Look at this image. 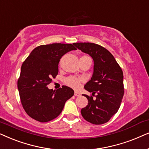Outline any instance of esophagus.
I'll return each instance as SVG.
<instances>
[{
	"label": "esophagus",
	"mask_w": 149,
	"mask_h": 149,
	"mask_svg": "<svg viewBox=\"0 0 149 149\" xmlns=\"http://www.w3.org/2000/svg\"><path fill=\"white\" fill-rule=\"evenodd\" d=\"M74 95H75V96H76V97H80V95H81V94L79 92H76V91H75Z\"/></svg>",
	"instance_id": "esophagus-1"
}]
</instances>
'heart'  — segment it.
Returning a JSON list of instances; mask_svg holds the SVG:
<instances>
[{"mask_svg":"<svg viewBox=\"0 0 149 149\" xmlns=\"http://www.w3.org/2000/svg\"><path fill=\"white\" fill-rule=\"evenodd\" d=\"M82 80V78H77V77L75 76H70L66 78V80H65V84L68 85L69 86L71 87V88L78 89L80 87Z\"/></svg>","mask_w":149,"mask_h":149,"instance_id":"b5f03b06","label":"heart"}]
</instances>
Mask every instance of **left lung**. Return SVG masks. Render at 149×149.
Listing matches in <instances>:
<instances>
[{
    "label": "left lung",
    "mask_w": 149,
    "mask_h": 149,
    "mask_svg": "<svg viewBox=\"0 0 149 149\" xmlns=\"http://www.w3.org/2000/svg\"><path fill=\"white\" fill-rule=\"evenodd\" d=\"M73 45L92 57L94 66L91 80L84 88L95 98L84 95L88 105L81 110L83 118L95 125L106 123L118 112L124 95L123 73L108 49L93 43Z\"/></svg>",
    "instance_id": "1"
}]
</instances>
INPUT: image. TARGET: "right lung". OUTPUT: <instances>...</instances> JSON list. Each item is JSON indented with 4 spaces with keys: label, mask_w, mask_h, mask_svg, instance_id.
Returning <instances> with one entry per match:
<instances>
[{
    "label": "right lung",
    "mask_w": 149,
    "mask_h": 149,
    "mask_svg": "<svg viewBox=\"0 0 149 149\" xmlns=\"http://www.w3.org/2000/svg\"><path fill=\"white\" fill-rule=\"evenodd\" d=\"M76 49L70 43L39 45L23 63L17 88L24 109L33 119L45 123L56 118L65 102L74 94L73 89L67 86L56 91L47 86L58 74L61 57Z\"/></svg>",
    "instance_id": "add662e5"
}]
</instances>
